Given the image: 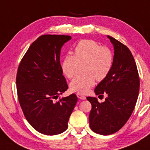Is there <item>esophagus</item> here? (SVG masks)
Returning <instances> with one entry per match:
<instances>
[{"label":"esophagus","instance_id":"34e87169","mask_svg":"<svg viewBox=\"0 0 150 150\" xmlns=\"http://www.w3.org/2000/svg\"><path fill=\"white\" fill-rule=\"evenodd\" d=\"M77 98H80V99H82V100H85L86 99V97L84 96H83L82 94H81V93H77Z\"/></svg>","mask_w":150,"mask_h":150}]
</instances>
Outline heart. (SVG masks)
<instances>
[{"mask_svg": "<svg viewBox=\"0 0 150 150\" xmlns=\"http://www.w3.org/2000/svg\"><path fill=\"white\" fill-rule=\"evenodd\" d=\"M84 63L82 75H77L70 83V89L86 93L95 84L96 80H104L110 73L114 63L112 52L93 40H82L74 47V55H65L61 61V70L68 78L75 75L79 64Z\"/></svg>", "mask_w": 150, "mask_h": 150, "instance_id": "b5f03b06", "label": "heart"}]
</instances>
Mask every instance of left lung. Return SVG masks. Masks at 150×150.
Returning a JSON list of instances; mask_svg holds the SVG:
<instances>
[{"label": "left lung", "mask_w": 150, "mask_h": 150, "mask_svg": "<svg viewBox=\"0 0 150 150\" xmlns=\"http://www.w3.org/2000/svg\"><path fill=\"white\" fill-rule=\"evenodd\" d=\"M114 47L112 68L94 92L98 96L107 94L105 101L87 97L91 104L89 126L98 134L110 135L118 131L132 114L140 89V79L134 58L129 49L114 38L108 35Z\"/></svg>", "instance_id": "obj_1"}]
</instances>
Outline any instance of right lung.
I'll list each match as a JSON object with an SVG mask.
<instances>
[{"label": "right lung", "mask_w": 150, "mask_h": 150, "mask_svg": "<svg viewBox=\"0 0 150 150\" xmlns=\"http://www.w3.org/2000/svg\"><path fill=\"white\" fill-rule=\"evenodd\" d=\"M69 35H41L32 43L18 68V99L26 120L38 132L60 134L68 128L77 102L75 93L55 101L68 89L60 64L61 50Z\"/></svg>", "instance_id": "add662e5"}]
</instances>
